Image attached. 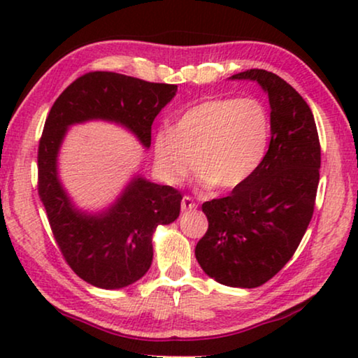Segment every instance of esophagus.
I'll list each match as a JSON object with an SVG mask.
<instances>
[{"mask_svg": "<svg viewBox=\"0 0 358 358\" xmlns=\"http://www.w3.org/2000/svg\"><path fill=\"white\" fill-rule=\"evenodd\" d=\"M180 208H182V212H192V210L197 208V203L194 202L192 197L185 195V197L180 200Z\"/></svg>", "mask_w": 358, "mask_h": 358, "instance_id": "esophagus-1", "label": "esophagus"}]
</instances>
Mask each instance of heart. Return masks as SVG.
I'll list each match as a JSON object with an SVG mask.
<instances>
[{"label":"heart","instance_id":"heart-1","mask_svg":"<svg viewBox=\"0 0 358 358\" xmlns=\"http://www.w3.org/2000/svg\"><path fill=\"white\" fill-rule=\"evenodd\" d=\"M271 115L254 97H212L184 112L173 129L153 136L156 171L178 184L195 166L205 185L233 190L248 182L266 158Z\"/></svg>","mask_w":358,"mask_h":358}]
</instances>
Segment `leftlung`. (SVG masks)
I'll return each instance as SVG.
<instances>
[{"label":"left lung","mask_w":358,"mask_h":358,"mask_svg":"<svg viewBox=\"0 0 358 358\" xmlns=\"http://www.w3.org/2000/svg\"><path fill=\"white\" fill-rule=\"evenodd\" d=\"M271 104V143L257 173L228 197L202 205L208 229L195 246L202 271L227 287L256 288L295 254L315 210L321 146L306 101L280 76L248 70Z\"/></svg>","instance_id":"8db88e82"}]
</instances>
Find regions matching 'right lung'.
Masks as SVG:
<instances>
[{
  "mask_svg": "<svg viewBox=\"0 0 358 358\" xmlns=\"http://www.w3.org/2000/svg\"><path fill=\"white\" fill-rule=\"evenodd\" d=\"M176 92V85L94 71L73 81L47 117L38 145V195L68 266L97 288L119 290L148 272L156 228L178 220L182 195L135 174L107 207L83 210L58 174L63 140L73 125L102 120L124 127L148 150L153 120Z\"/></svg>",
  "mask_w": 358,
  "mask_h": 358,
  "instance_id": "add662e5",
  "label": "right lung"
}]
</instances>
